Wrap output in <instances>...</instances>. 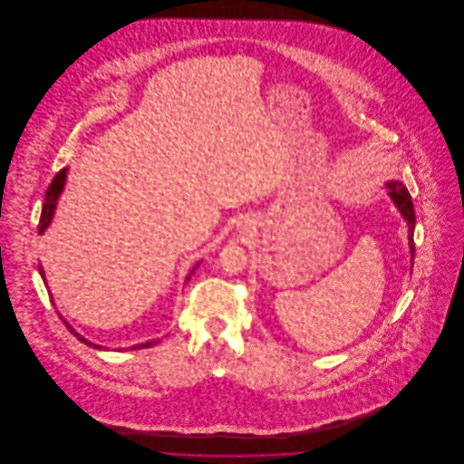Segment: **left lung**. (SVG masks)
Wrapping results in <instances>:
<instances>
[{
    "instance_id": "left-lung-1",
    "label": "left lung",
    "mask_w": 464,
    "mask_h": 464,
    "mask_svg": "<svg viewBox=\"0 0 464 464\" xmlns=\"http://www.w3.org/2000/svg\"><path fill=\"white\" fill-rule=\"evenodd\" d=\"M388 197L395 203L398 212L401 214L403 221L407 222L409 227V250H411V266H414V227H416V212L414 203L411 198V193L407 191L405 184L401 180H388Z\"/></svg>"
}]
</instances>
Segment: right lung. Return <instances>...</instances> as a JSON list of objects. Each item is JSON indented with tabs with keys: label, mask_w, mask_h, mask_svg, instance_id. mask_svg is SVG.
I'll return each mask as SVG.
<instances>
[{
	"label": "right lung",
	"mask_w": 464,
	"mask_h": 464,
	"mask_svg": "<svg viewBox=\"0 0 464 464\" xmlns=\"http://www.w3.org/2000/svg\"><path fill=\"white\" fill-rule=\"evenodd\" d=\"M67 170L69 169H63L57 176L53 177V180H52V184L48 186V189H46V193H44V207H42V218H40V224H38V233L40 235H44V231H46V227L52 224V221H53V216H55V208H57V201H59V198H61V195H63V191H64V186H66V179H67ZM201 263V261H199ZM199 263H197V265L193 266V269L188 273V276H186V280L184 282H188L189 278H191V275L195 273V269L198 267ZM40 275H42V278H44V285H46V278H44V267H42V265H40ZM50 294V292H48ZM53 301V299H52ZM59 316L63 318V322L66 324L67 329H69V332L78 339V341H82V343H85L87 346H90V348H95V350H108L106 346H101V344H95V343H92V341H89V339H85L80 332L74 331L72 329V325L67 322L66 318L59 313ZM155 344H158V339H153V341H146V343H139V344H133V346H130L129 350H142V348H151V346H155Z\"/></svg>",
	"instance_id": "1"
}]
</instances>
